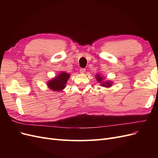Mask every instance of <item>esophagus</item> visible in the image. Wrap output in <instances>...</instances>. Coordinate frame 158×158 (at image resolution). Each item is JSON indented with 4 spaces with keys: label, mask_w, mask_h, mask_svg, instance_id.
Returning a JSON list of instances; mask_svg holds the SVG:
<instances>
[{
    "label": "esophagus",
    "mask_w": 158,
    "mask_h": 158,
    "mask_svg": "<svg viewBox=\"0 0 158 158\" xmlns=\"http://www.w3.org/2000/svg\"><path fill=\"white\" fill-rule=\"evenodd\" d=\"M85 69L81 68V69H80V73L81 74H84V73H85Z\"/></svg>",
    "instance_id": "obj_1"
}]
</instances>
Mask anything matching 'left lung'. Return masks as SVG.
<instances>
[{
  "instance_id": "left-lung-1",
  "label": "left lung",
  "mask_w": 158,
  "mask_h": 158,
  "mask_svg": "<svg viewBox=\"0 0 158 158\" xmlns=\"http://www.w3.org/2000/svg\"><path fill=\"white\" fill-rule=\"evenodd\" d=\"M96 78H97V80L99 82H102V79H103V78L101 77V76H100L98 75V74H97ZM111 82H103L102 85H103V86H105V87H109V86H111Z\"/></svg>"
}]
</instances>
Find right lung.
Listing matches in <instances>:
<instances>
[{
	"mask_svg": "<svg viewBox=\"0 0 158 158\" xmlns=\"http://www.w3.org/2000/svg\"><path fill=\"white\" fill-rule=\"evenodd\" d=\"M70 78V74L66 73H61L54 79L49 81L48 86L53 91H60L65 88V84Z\"/></svg>",
	"mask_w": 158,
	"mask_h": 158,
	"instance_id": "right-lung-1",
	"label": "right lung"
}]
</instances>
